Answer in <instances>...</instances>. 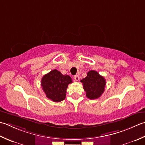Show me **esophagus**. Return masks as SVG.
Instances as JSON below:
<instances>
[{"instance_id": "1", "label": "esophagus", "mask_w": 145, "mask_h": 145, "mask_svg": "<svg viewBox=\"0 0 145 145\" xmlns=\"http://www.w3.org/2000/svg\"><path fill=\"white\" fill-rule=\"evenodd\" d=\"M74 80L76 81H79V76L78 75H75L74 76Z\"/></svg>"}]
</instances>
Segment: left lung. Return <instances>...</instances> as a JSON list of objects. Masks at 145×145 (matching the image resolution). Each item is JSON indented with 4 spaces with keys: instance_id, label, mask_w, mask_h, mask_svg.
I'll list each match as a JSON object with an SVG mask.
<instances>
[{
    "instance_id": "1",
    "label": "left lung",
    "mask_w": 145,
    "mask_h": 145,
    "mask_svg": "<svg viewBox=\"0 0 145 145\" xmlns=\"http://www.w3.org/2000/svg\"><path fill=\"white\" fill-rule=\"evenodd\" d=\"M83 84L86 96L90 99L98 98L104 93L106 80L96 71L91 70L87 73V76L81 80Z\"/></svg>"
}]
</instances>
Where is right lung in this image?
Wrapping results in <instances>:
<instances>
[{"label":"right lung","instance_id":"add662e5","mask_svg":"<svg viewBox=\"0 0 145 145\" xmlns=\"http://www.w3.org/2000/svg\"><path fill=\"white\" fill-rule=\"evenodd\" d=\"M72 82L69 76L54 69L42 77L41 86L47 97L54 102H60L66 98L67 86Z\"/></svg>","mask_w":145,"mask_h":145}]
</instances>
